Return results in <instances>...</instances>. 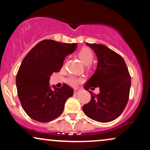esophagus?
<instances>
[{"label":"esophagus","instance_id":"esophagus-1","mask_svg":"<svg viewBox=\"0 0 150 150\" xmlns=\"http://www.w3.org/2000/svg\"><path fill=\"white\" fill-rule=\"evenodd\" d=\"M79 92H80V90H78V89H74V94H77Z\"/></svg>","mask_w":150,"mask_h":150}]
</instances>
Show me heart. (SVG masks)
<instances>
[{"label": "heart", "mask_w": 150, "mask_h": 150, "mask_svg": "<svg viewBox=\"0 0 150 150\" xmlns=\"http://www.w3.org/2000/svg\"><path fill=\"white\" fill-rule=\"evenodd\" d=\"M79 58L81 61L83 62L85 65H89L93 61L94 59V53L92 50L87 47H84L79 51L78 53ZM79 82V79L76 77L70 76L68 79V82L72 86H76Z\"/></svg>", "instance_id": "b5f03b06"}]
</instances>
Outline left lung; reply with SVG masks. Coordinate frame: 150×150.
<instances>
[{"instance_id": "1", "label": "left lung", "mask_w": 150, "mask_h": 150, "mask_svg": "<svg viewBox=\"0 0 150 150\" xmlns=\"http://www.w3.org/2000/svg\"><path fill=\"white\" fill-rule=\"evenodd\" d=\"M98 58L97 68L85 85L88 90L99 87L100 92L91 94V100L82 107L89 118L107 123L123 113L128 101L131 79L125 61L119 54L103 44H89Z\"/></svg>"}]
</instances>
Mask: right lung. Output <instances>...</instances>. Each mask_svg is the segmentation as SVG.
I'll return each instance as SVG.
<instances>
[{
  "label": "right lung",
  "mask_w": 150,
  "mask_h": 150,
  "mask_svg": "<svg viewBox=\"0 0 150 150\" xmlns=\"http://www.w3.org/2000/svg\"><path fill=\"white\" fill-rule=\"evenodd\" d=\"M75 44L45 39L26 55L16 76L18 95L24 111L32 119L46 123L56 118L65 101L73 95L66 84L54 90L50 88V76L59 72L66 56L75 51Z\"/></svg>",
  "instance_id": "1"
}]
</instances>
